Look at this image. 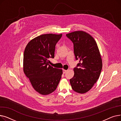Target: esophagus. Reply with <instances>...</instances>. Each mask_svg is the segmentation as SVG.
<instances>
[{
  "mask_svg": "<svg viewBox=\"0 0 121 121\" xmlns=\"http://www.w3.org/2000/svg\"><path fill=\"white\" fill-rule=\"evenodd\" d=\"M66 72H67V70H65V69H63V73H65Z\"/></svg>",
  "mask_w": 121,
  "mask_h": 121,
  "instance_id": "esophagus-1",
  "label": "esophagus"
}]
</instances>
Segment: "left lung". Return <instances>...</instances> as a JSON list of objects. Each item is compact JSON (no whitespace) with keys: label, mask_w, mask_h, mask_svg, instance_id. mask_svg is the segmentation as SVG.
<instances>
[{"label":"left lung","mask_w":121,"mask_h":121,"mask_svg":"<svg viewBox=\"0 0 121 121\" xmlns=\"http://www.w3.org/2000/svg\"><path fill=\"white\" fill-rule=\"evenodd\" d=\"M73 44L75 59L79 62L74 68V74L69 81L75 92L83 94L96 83L102 69V60L96 42L82 31L66 34Z\"/></svg>","instance_id":"1"}]
</instances>
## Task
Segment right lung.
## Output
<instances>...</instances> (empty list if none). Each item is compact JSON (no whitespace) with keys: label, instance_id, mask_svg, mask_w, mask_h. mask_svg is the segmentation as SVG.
Instances as JSON below:
<instances>
[{"label":"right lung","instance_id":"obj_1","mask_svg":"<svg viewBox=\"0 0 121 121\" xmlns=\"http://www.w3.org/2000/svg\"><path fill=\"white\" fill-rule=\"evenodd\" d=\"M62 34H47L31 40L25 48L23 72L34 89L40 94L48 95L58 86L62 69L49 65V58H54L55 46Z\"/></svg>","mask_w":121,"mask_h":121}]
</instances>
